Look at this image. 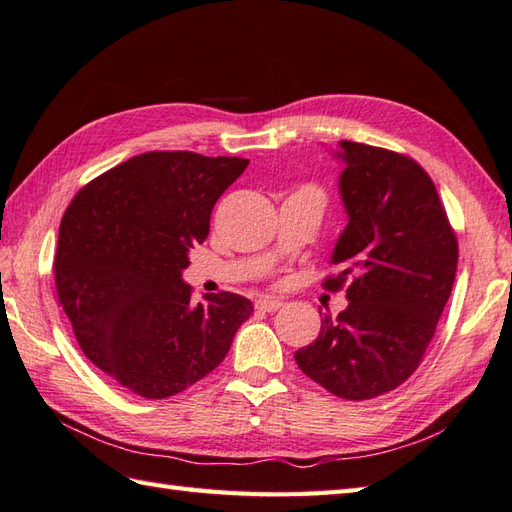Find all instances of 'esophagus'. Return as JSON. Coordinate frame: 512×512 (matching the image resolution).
<instances>
[{"label":"esophagus","instance_id":"1","mask_svg":"<svg viewBox=\"0 0 512 512\" xmlns=\"http://www.w3.org/2000/svg\"><path fill=\"white\" fill-rule=\"evenodd\" d=\"M282 304H285V302H282L280 298H258L256 309H260V311H278Z\"/></svg>","mask_w":512,"mask_h":512}]
</instances>
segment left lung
Segmentation results:
<instances>
[{
	"label": "left lung",
	"mask_w": 512,
	"mask_h": 512,
	"mask_svg": "<svg viewBox=\"0 0 512 512\" xmlns=\"http://www.w3.org/2000/svg\"><path fill=\"white\" fill-rule=\"evenodd\" d=\"M331 153L344 166L348 225L331 254L339 274L326 285L348 280V306L322 317L295 363L331 394L366 401L418 368L456 280L458 241L434 181L410 157L348 140Z\"/></svg>",
	"instance_id": "8db88e82"
}]
</instances>
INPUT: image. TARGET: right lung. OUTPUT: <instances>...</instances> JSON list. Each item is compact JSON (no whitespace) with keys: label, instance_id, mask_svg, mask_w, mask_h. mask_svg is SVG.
Masks as SVG:
<instances>
[{"label":"right lung","instance_id":"add662e5","mask_svg":"<svg viewBox=\"0 0 512 512\" xmlns=\"http://www.w3.org/2000/svg\"><path fill=\"white\" fill-rule=\"evenodd\" d=\"M241 157L151 151L87 184L59 227L54 280L85 357L122 388L166 399L225 359L254 306L243 295L190 302L184 269L210 214L243 175Z\"/></svg>","mask_w":512,"mask_h":512}]
</instances>
